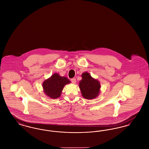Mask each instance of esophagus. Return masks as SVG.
I'll return each instance as SVG.
<instances>
[{
    "mask_svg": "<svg viewBox=\"0 0 149 149\" xmlns=\"http://www.w3.org/2000/svg\"><path fill=\"white\" fill-rule=\"evenodd\" d=\"M71 82L73 83V84H75L76 83V79L75 78H72L71 79Z\"/></svg>",
    "mask_w": 149,
    "mask_h": 149,
    "instance_id": "esophagus-1",
    "label": "esophagus"
}]
</instances>
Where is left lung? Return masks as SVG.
Wrapping results in <instances>:
<instances>
[{"label":"left lung","instance_id":"obj_1","mask_svg":"<svg viewBox=\"0 0 149 149\" xmlns=\"http://www.w3.org/2000/svg\"><path fill=\"white\" fill-rule=\"evenodd\" d=\"M79 88L83 97L86 99H93L98 96L100 84L99 81L93 78L89 73L85 72L81 75Z\"/></svg>","mask_w":149,"mask_h":149}]
</instances>
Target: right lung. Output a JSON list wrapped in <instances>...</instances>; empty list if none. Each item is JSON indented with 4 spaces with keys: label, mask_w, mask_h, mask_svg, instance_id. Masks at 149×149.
Returning a JSON list of instances; mask_svg holds the SVG:
<instances>
[{
    "label": "right lung",
    "mask_w": 149,
    "mask_h": 149,
    "mask_svg": "<svg viewBox=\"0 0 149 149\" xmlns=\"http://www.w3.org/2000/svg\"><path fill=\"white\" fill-rule=\"evenodd\" d=\"M69 83L70 81L68 78L55 73L43 81V92L51 98L56 99L60 97L64 86Z\"/></svg>",
    "instance_id": "add662e5"
}]
</instances>
